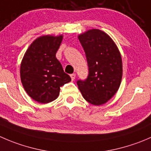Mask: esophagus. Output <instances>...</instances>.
I'll return each mask as SVG.
<instances>
[{
  "mask_svg": "<svg viewBox=\"0 0 151 151\" xmlns=\"http://www.w3.org/2000/svg\"><path fill=\"white\" fill-rule=\"evenodd\" d=\"M70 76H71V80H74V79H75V77H76V74H71Z\"/></svg>",
  "mask_w": 151,
  "mask_h": 151,
  "instance_id": "obj_1",
  "label": "esophagus"
}]
</instances>
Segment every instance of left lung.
<instances>
[{
  "label": "left lung",
  "instance_id": "8db88e82",
  "mask_svg": "<svg viewBox=\"0 0 151 151\" xmlns=\"http://www.w3.org/2000/svg\"><path fill=\"white\" fill-rule=\"evenodd\" d=\"M86 53L88 74L77 84L83 97L94 105L105 103L119 89L122 77L120 53L112 39L102 31L91 29L79 35Z\"/></svg>",
  "mask_w": 151,
  "mask_h": 151
}]
</instances>
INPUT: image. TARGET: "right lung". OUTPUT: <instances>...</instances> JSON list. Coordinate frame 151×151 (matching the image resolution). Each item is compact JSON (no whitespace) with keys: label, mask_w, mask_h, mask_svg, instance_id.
Listing matches in <instances>:
<instances>
[{"label":"right lung","mask_w":151,"mask_h":151,"mask_svg":"<svg viewBox=\"0 0 151 151\" xmlns=\"http://www.w3.org/2000/svg\"><path fill=\"white\" fill-rule=\"evenodd\" d=\"M63 36L46 35L35 40L20 65V79L26 93L34 100L48 103L59 96L60 87L71 80L56 58Z\"/></svg>","instance_id":"add662e5"}]
</instances>
